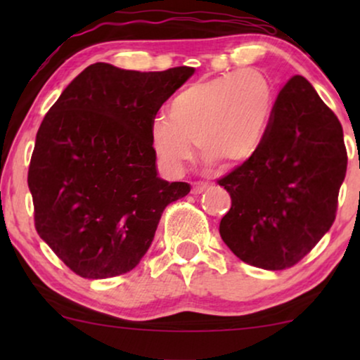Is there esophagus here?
Segmentation results:
<instances>
[{
    "mask_svg": "<svg viewBox=\"0 0 360 360\" xmlns=\"http://www.w3.org/2000/svg\"><path fill=\"white\" fill-rule=\"evenodd\" d=\"M206 188H208V184H205V181H196V184H193V186H191V193L200 195L203 193Z\"/></svg>",
    "mask_w": 360,
    "mask_h": 360,
    "instance_id": "1",
    "label": "esophagus"
}]
</instances>
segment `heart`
<instances>
[{"mask_svg": "<svg viewBox=\"0 0 360 360\" xmlns=\"http://www.w3.org/2000/svg\"><path fill=\"white\" fill-rule=\"evenodd\" d=\"M272 110V85L255 68L205 78L172 100L169 120H152V152L170 176L184 174L193 159V144L208 164L236 165L257 150Z\"/></svg>", "mask_w": 360, "mask_h": 360, "instance_id": "b5f03b06", "label": "heart"}]
</instances>
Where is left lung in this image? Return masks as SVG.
<instances>
[{
  "label": "left lung",
  "mask_w": 360,
  "mask_h": 360,
  "mask_svg": "<svg viewBox=\"0 0 360 360\" xmlns=\"http://www.w3.org/2000/svg\"><path fill=\"white\" fill-rule=\"evenodd\" d=\"M346 169L341 122L307 78H290L257 150L218 180L231 195L221 239L254 267H293L333 226Z\"/></svg>",
  "instance_id": "8db88e82"
}]
</instances>
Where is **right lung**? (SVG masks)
<instances>
[{"mask_svg": "<svg viewBox=\"0 0 360 360\" xmlns=\"http://www.w3.org/2000/svg\"><path fill=\"white\" fill-rule=\"evenodd\" d=\"M193 73L93 63L44 117L27 174L34 221L41 239L80 277L134 269L165 206L190 193L185 181L157 175L150 122Z\"/></svg>", "mask_w": 360, "mask_h": 360, "instance_id": "1", "label": "right lung"}]
</instances>
